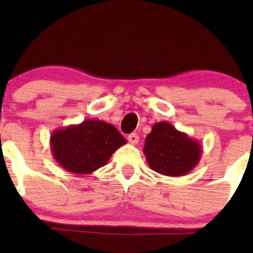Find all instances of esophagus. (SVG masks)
<instances>
[{"instance_id":"obj_1","label":"esophagus","mask_w":253,"mask_h":253,"mask_svg":"<svg viewBox=\"0 0 253 253\" xmlns=\"http://www.w3.org/2000/svg\"><path fill=\"white\" fill-rule=\"evenodd\" d=\"M127 140H129L130 144L136 145L138 141H139V137H138V134H136V133H131L127 136Z\"/></svg>"}]
</instances>
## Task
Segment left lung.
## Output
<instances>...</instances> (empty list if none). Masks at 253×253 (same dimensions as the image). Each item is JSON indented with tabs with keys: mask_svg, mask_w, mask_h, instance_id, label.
Returning a JSON list of instances; mask_svg holds the SVG:
<instances>
[{
	"mask_svg": "<svg viewBox=\"0 0 253 253\" xmlns=\"http://www.w3.org/2000/svg\"><path fill=\"white\" fill-rule=\"evenodd\" d=\"M143 152L152 170L178 177L189 174L198 165L203 147L198 140L178 131L172 124L158 122L146 136Z\"/></svg>",
	"mask_w": 253,
	"mask_h": 253,
	"instance_id": "obj_1",
	"label": "left lung"
}]
</instances>
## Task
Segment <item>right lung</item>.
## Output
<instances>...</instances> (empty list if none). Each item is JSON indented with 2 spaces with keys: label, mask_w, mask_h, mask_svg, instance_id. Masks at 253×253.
I'll use <instances>...</instances> for the list:
<instances>
[{
  "label": "right lung",
  "mask_w": 253,
  "mask_h": 253,
  "mask_svg": "<svg viewBox=\"0 0 253 253\" xmlns=\"http://www.w3.org/2000/svg\"><path fill=\"white\" fill-rule=\"evenodd\" d=\"M126 144L119 130L100 120H85L56 129L50 136L53 158L72 174L87 175L103 167L114 152Z\"/></svg>",
  "instance_id": "obj_1"
}]
</instances>
